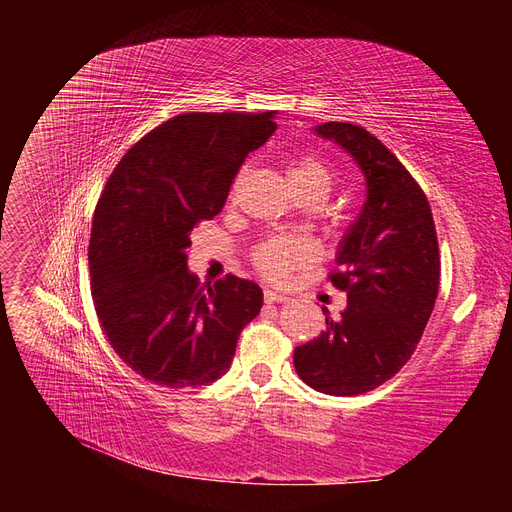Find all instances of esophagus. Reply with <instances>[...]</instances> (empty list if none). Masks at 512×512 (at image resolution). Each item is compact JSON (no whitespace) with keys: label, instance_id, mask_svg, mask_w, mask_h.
Instances as JSON below:
<instances>
[{"label":"esophagus","instance_id":"1","mask_svg":"<svg viewBox=\"0 0 512 512\" xmlns=\"http://www.w3.org/2000/svg\"><path fill=\"white\" fill-rule=\"evenodd\" d=\"M265 301L267 303H286L288 297H286V294H282V292H275V290L267 288L265 290Z\"/></svg>","mask_w":512,"mask_h":512}]
</instances>
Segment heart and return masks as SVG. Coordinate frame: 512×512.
<instances>
[{
  "label": "heart",
  "instance_id": "1",
  "mask_svg": "<svg viewBox=\"0 0 512 512\" xmlns=\"http://www.w3.org/2000/svg\"><path fill=\"white\" fill-rule=\"evenodd\" d=\"M288 179L294 188H320L329 194L331 190V170L316 156H301L288 166ZM312 256V245L292 239V237H273L262 243L256 254V267L271 280H284V277L301 267Z\"/></svg>",
  "mask_w": 512,
  "mask_h": 512
}]
</instances>
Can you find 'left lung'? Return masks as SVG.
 <instances>
[{
  "label": "left lung",
  "instance_id": "obj_1",
  "mask_svg": "<svg viewBox=\"0 0 512 512\" xmlns=\"http://www.w3.org/2000/svg\"><path fill=\"white\" fill-rule=\"evenodd\" d=\"M314 134L342 147L365 179V203L339 241L331 273L348 305L327 331L294 348V369L312 389L352 397L391 380L421 342L440 286L431 209L408 170L376 136L342 121Z\"/></svg>",
  "mask_w": 512,
  "mask_h": 512
}]
</instances>
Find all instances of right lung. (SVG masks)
<instances>
[{"instance_id": "1", "label": "right lung", "mask_w": 512, "mask_h": 512, "mask_svg": "<svg viewBox=\"0 0 512 512\" xmlns=\"http://www.w3.org/2000/svg\"><path fill=\"white\" fill-rule=\"evenodd\" d=\"M275 113H185L121 158L89 239L91 297L119 359L145 380L188 389L222 378L262 290L228 275L200 288L190 232L213 220L247 153L269 141Z\"/></svg>"}]
</instances>
